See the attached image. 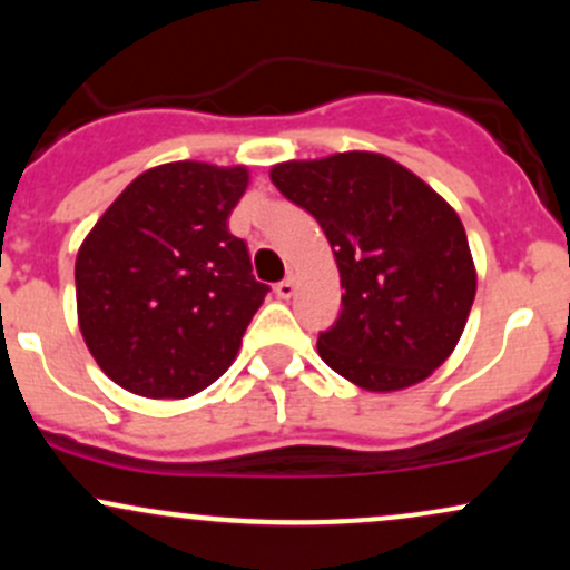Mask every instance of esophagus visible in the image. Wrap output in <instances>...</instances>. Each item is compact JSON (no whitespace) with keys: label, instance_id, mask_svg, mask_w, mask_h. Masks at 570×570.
Wrapping results in <instances>:
<instances>
[{"label":"esophagus","instance_id":"1","mask_svg":"<svg viewBox=\"0 0 570 570\" xmlns=\"http://www.w3.org/2000/svg\"><path fill=\"white\" fill-rule=\"evenodd\" d=\"M294 289H297V286H294V278L292 276L281 281V284H276V294H278L281 299H289L292 294H294Z\"/></svg>","mask_w":570,"mask_h":570}]
</instances>
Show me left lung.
Returning a JSON list of instances; mask_svg holds the SVG:
<instances>
[{
	"label": "left lung",
	"instance_id": "left-lung-1",
	"mask_svg": "<svg viewBox=\"0 0 570 570\" xmlns=\"http://www.w3.org/2000/svg\"><path fill=\"white\" fill-rule=\"evenodd\" d=\"M335 252L343 311L318 356L364 391H402L448 362L476 294L455 208L381 153H337L271 168Z\"/></svg>",
	"mask_w": 570,
	"mask_h": 570
}]
</instances>
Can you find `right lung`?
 Returning a JSON list of instances; mask_svg holds the SVG:
<instances>
[{
    "label": "right lung",
    "mask_w": 570,
    "mask_h": 570,
    "mask_svg": "<svg viewBox=\"0 0 570 570\" xmlns=\"http://www.w3.org/2000/svg\"><path fill=\"white\" fill-rule=\"evenodd\" d=\"M246 187V166L163 163L136 176L85 235L77 322L104 375L130 394L187 399L238 356L271 292L227 230Z\"/></svg>",
    "instance_id": "1"
}]
</instances>
